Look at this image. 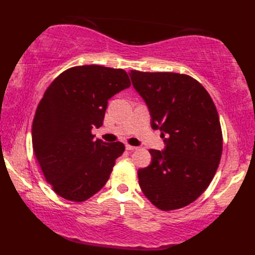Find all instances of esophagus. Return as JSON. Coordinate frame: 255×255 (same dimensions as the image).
<instances>
[{"label":"esophagus","instance_id":"1","mask_svg":"<svg viewBox=\"0 0 255 255\" xmlns=\"http://www.w3.org/2000/svg\"><path fill=\"white\" fill-rule=\"evenodd\" d=\"M126 148H127L128 150H135V149H137L138 147H136V146H133V145L127 144V145H126Z\"/></svg>","mask_w":255,"mask_h":255}]
</instances>
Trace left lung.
<instances>
[{
  "label": "left lung",
  "mask_w": 255,
  "mask_h": 255,
  "mask_svg": "<svg viewBox=\"0 0 255 255\" xmlns=\"http://www.w3.org/2000/svg\"><path fill=\"white\" fill-rule=\"evenodd\" d=\"M136 91L146 102L152 128L166 147L149 149L152 163L138 169L145 197L164 211L188 206L214 179L222 154V131L209 93L193 77L176 72L131 70Z\"/></svg>",
  "instance_id": "8db88e82"
}]
</instances>
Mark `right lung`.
Listing matches in <instances>:
<instances>
[{
  "label": "right lung",
  "mask_w": 255,
  "mask_h": 255,
  "mask_svg": "<svg viewBox=\"0 0 255 255\" xmlns=\"http://www.w3.org/2000/svg\"><path fill=\"white\" fill-rule=\"evenodd\" d=\"M129 86L126 70L86 65L61 72L45 91L33 120V149L62 198L85 201L110 178L126 146L95 139L91 131L103 124L109 99Z\"/></svg>",
  "instance_id": "right-lung-1"
}]
</instances>
